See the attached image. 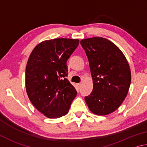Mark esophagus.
Returning <instances> with one entry per match:
<instances>
[{"instance_id": "34e87169", "label": "esophagus", "mask_w": 147, "mask_h": 147, "mask_svg": "<svg viewBox=\"0 0 147 147\" xmlns=\"http://www.w3.org/2000/svg\"><path fill=\"white\" fill-rule=\"evenodd\" d=\"M81 86H82L81 84H76V87H77V89H78V90H79V89L81 88Z\"/></svg>"}]
</instances>
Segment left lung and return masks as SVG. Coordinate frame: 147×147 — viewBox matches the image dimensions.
<instances>
[{
	"instance_id": "1",
	"label": "left lung",
	"mask_w": 147,
	"mask_h": 147,
	"mask_svg": "<svg viewBox=\"0 0 147 147\" xmlns=\"http://www.w3.org/2000/svg\"><path fill=\"white\" fill-rule=\"evenodd\" d=\"M88 56L93 88L85 97L91 112L106 115L115 111L127 96L131 71L127 59L112 42L100 37L80 41Z\"/></svg>"
}]
</instances>
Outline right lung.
I'll return each instance as SVG.
<instances>
[{
  "label": "right lung",
  "mask_w": 147,
  "mask_h": 147,
  "mask_svg": "<svg viewBox=\"0 0 147 147\" xmlns=\"http://www.w3.org/2000/svg\"><path fill=\"white\" fill-rule=\"evenodd\" d=\"M78 44V39L46 40L35 47L29 56L26 93L35 108L47 117L65 115L76 97V89L67 78V61Z\"/></svg>",
  "instance_id": "add662e5"
}]
</instances>
